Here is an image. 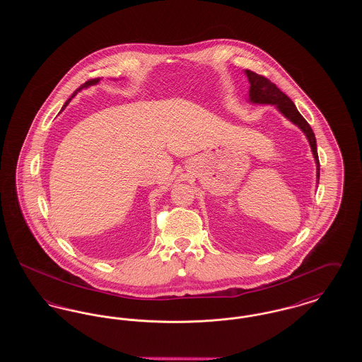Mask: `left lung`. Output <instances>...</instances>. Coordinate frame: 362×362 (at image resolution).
Segmentation results:
<instances>
[{
	"label": "left lung",
	"instance_id": "obj_1",
	"mask_svg": "<svg viewBox=\"0 0 362 362\" xmlns=\"http://www.w3.org/2000/svg\"><path fill=\"white\" fill-rule=\"evenodd\" d=\"M245 74L250 81V100L252 103L260 104H273L276 108L294 124H297L304 134L310 141V149L316 161V168H317V179L320 176V163H319V156H317V148H316V138L313 134V130L310 126V123L304 119V117L298 112L297 107L294 105L292 100L278 88V86L272 83L269 78L264 76H260L255 71L245 70Z\"/></svg>",
	"mask_w": 362,
	"mask_h": 362
}]
</instances>
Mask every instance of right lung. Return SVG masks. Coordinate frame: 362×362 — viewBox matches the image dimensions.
<instances>
[{"label":"right lung","instance_id":"add662e5","mask_svg":"<svg viewBox=\"0 0 362 362\" xmlns=\"http://www.w3.org/2000/svg\"><path fill=\"white\" fill-rule=\"evenodd\" d=\"M99 81H100V78H90V80H88V81H86V84H83V86H80V88H77V89H76V90H74V93H73V95H71V98H74V96H76V93H77V92H78V90H81V89H83V88H86V86H95V84H98V83H99ZM71 98H70V99H71ZM70 99H69V100H68V102H66V103L64 104V107H66V104L69 103Z\"/></svg>","mask_w":362,"mask_h":362}]
</instances>
